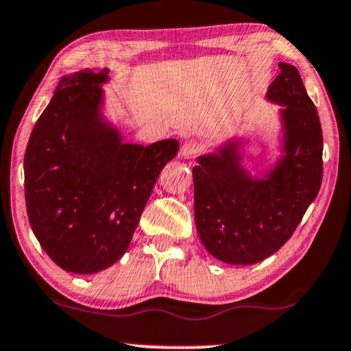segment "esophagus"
Listing matches in <instances>:
<instances>
[{
	"label": "esophagus",
	"instance_id": "esophagus-1",
	"mask_svg": "<svg viewBox=\"0 0 351 351\" xmlns=\"http://www.w3.org/2000/svg\"><path fill=\"white\" fill-rule=\"evenodd\" d=\"M202 152V143L197 140H189L181 146V157L182 159H194Z\"/></svg>",
	"mask_w": 351,
	"mask_h": 351
}]
</instances>
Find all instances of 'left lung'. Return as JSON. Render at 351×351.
Returning <instances> with one entry per match:
<instances>
[{
  "mask_svg": "<svg viewBox=\"0 0 351 351\" xmlns=\"http://www.w3.org/2000/svg\"><path fill=\"white\" fill-rule=\"evenodd\" d=\"M267 88L281 106L283 156L263 176L245 169L243 140L200 156L194 176L195 226L202 243L226 264L250 265L276 253L317 197L323 178V133L298 68L280 63Z\"/></svg>",
  "mask_w": 351,
  "mask_h": 351,
  "instance_id": "8db88e82",
  "label": "left lung"
}]
</instances>
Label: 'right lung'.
I'll return each instance as SVG.
<instances>
[{
  "instance_id": "add662e5",
  "label": "right lung",
  "mask_w": 351,
  "mask_h": 351,
  "mask_svg": "<svg viewBox=\"0 0 351 351\" xmlns=\"http://www.w3.org/2000/svg\"><path fill=\"white\" fill-rule=\"evenodd\" d=\"M108 73L86 68L60 79L23 160L33 234L71 274H97L124 256L157 178L180 149L173 138L124 143L101 114Z\"/></svg>"
}]
</instances>
